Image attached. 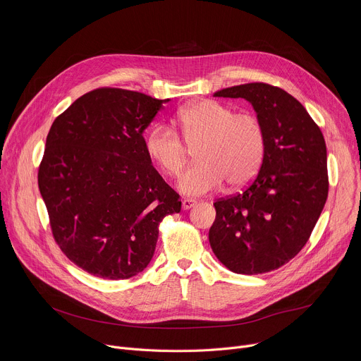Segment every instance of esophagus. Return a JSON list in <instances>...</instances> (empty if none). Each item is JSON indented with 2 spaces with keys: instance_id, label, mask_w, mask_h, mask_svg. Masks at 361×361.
I'll return each instance as SVG.
<instances>
[{
  "instance_id": "1",
  "label": "esophagus",
  "mask_w": 361,
  "mask_h": 361,
  "mask_svg": "<svg viewBox=\"0 0 361 361\" xmlns=\"http://www.w3.org/2000/svg\"><path fill=\"white\" fill-rule=\"evenodd\" d=\"M195 200H191V198H184L183 200V202H181V207H183V210H190V209H192L194 205H195Z\"/></svg>"
}]
</instances>
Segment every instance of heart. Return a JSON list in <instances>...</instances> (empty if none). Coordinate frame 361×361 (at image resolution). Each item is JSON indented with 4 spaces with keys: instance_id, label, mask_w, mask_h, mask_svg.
Here are the masks:
<instances>
[{
    "instance_id": "obj_1",
    "label": "heart",
    "mask_w": 361,
    "mask_h": 361,
    "mask_svg": "<svg viewBox=\"0 0 361 361\" xmlns=\"http://www.w3.org/2000/svg\"><path fill=\"white\" fill-rule=\"evenodd\" d=\"M174 123L187 145L195 148L198 164L178 180L185 195H202L219 190L226 180L237 187L260 170L267 148L263 123L250 113H238L213 99L183 107ZM148 156L167 176H178L187 161V147L167 126L152 127L145 138Z\"/></svg>"
}]
</instances>
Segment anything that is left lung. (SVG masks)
I'll use <instances>...</instances> for the list:
<instances>
[{"mask_svg":"<svg viewBox=\"0 0 361 361\" xmlns=\"http://www.w3.org/2000/svg\"><path fill=\"white\" fill-rule=\"evenodd\" d=\"M214 97L248 101L264 126L267 148L252 183L214 202L210 245L233 273H269L298 254L324 209L326 141L301 102L279 87L241 84Z\"/></svg>","mask_w":361,"mask_h":361,"instance_id":"8db88e82","label":"left lung"}]
</instances>
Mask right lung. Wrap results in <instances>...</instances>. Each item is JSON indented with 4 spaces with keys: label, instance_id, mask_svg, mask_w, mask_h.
Here are the masks:
<instances>
[{
    "label": "right lung",
    "instance_id": "obj_1",
    "mask_svg": "<svg viewBox=\"0 0 361 361\" xmlns=\"http://www.w3.org/2000/svg\"><path fill=\"white\" fill-rule=\"evenodd\" d=\"M167 99L98 88L49 128L38 187L56 241L84 271L109 280L141 273L178 194L152 167L142 137Z\"/></svg>",
    "mask_w": 361,
    "mask_h": 361
}]
</instances>
